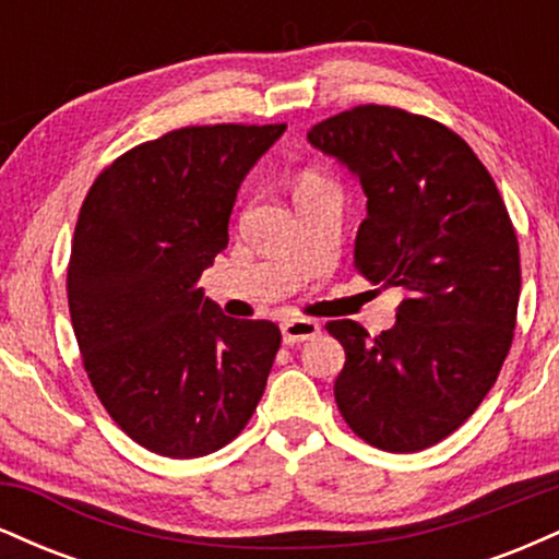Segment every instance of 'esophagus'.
<instances>
[{
  "label": "esophagus",
  "instance_id": "esophagus-1",
  "mask_svg": "<svg viewBox=\"0 0 559 559\" xmlns=\"http://www.w3.org/2000/svg\"><path fill=\"white\" fill-rule=\"evenodd\" d=\"M281 333H284L286 344H299V342H307V338L318 336L320 325L310 318H292L281 323Z\"/></svg>",
  "mask_w": 559,
  "mask_h": 559
}]
</instances>
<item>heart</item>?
Instances as JSON below:
<instances>
[{"label": "heart", "mask_w": 559, "mask_h": 559, "mask_svg": "<svg viewBox=\"0 0 559 559\" xmlns=\"http://www.w3.org/2000/svg\"><path fill=\"white\" fill-rule=\"evenodd\" d=\"M323 186H329L323 181V178L316 176V173H307L305 178L299 181V191H310V189H323Z\"/></svg>", "instance_id": "obj_1"}]
</instances>
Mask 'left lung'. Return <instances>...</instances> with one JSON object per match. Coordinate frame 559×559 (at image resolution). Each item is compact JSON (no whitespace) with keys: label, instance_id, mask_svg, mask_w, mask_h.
I'll return each instance as SVG.
<instances>
[{"label":"left lung","instance_id":"left-lung-1","mask_svg":"<svg viewBox=\"0 0 559 559\" xmlns=\"http://www.w3.org/2000/svg\"><path fill=\"white\" fill-rule=\"evenodd\" d=\"M307 141L368 197L355 271L404 294L376 338L355 320L325 325L346 352L333 396L368 444L420 452L457 431L502 370L521 299L515 228L476 152L431 118L362 105Z\"/></svg>","mask_w":559,"mask_h":559}]
</instances>
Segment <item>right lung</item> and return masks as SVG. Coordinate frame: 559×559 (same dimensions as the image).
Wrapping results in <instances>:
<instances>
[{
    "instance_id": "1",
    "label": "right lung",
    "mask_w": 559,
    "mask_h": 559,
    "mask_svg": "<svg viewBox=\"0 0 559 559\" xmlns=\"http://www.w3.org/2000/svg\"><path fill=\"white\" fill-rule=\"evenodd\" d=\"M284 131L178 128L115 159L83 199L68 265L83 368L110 418L163 457L226 447L265 391L278 325L223 316L199 278L228 247L241 181Z\"/></svg>"
}]
</instances>
